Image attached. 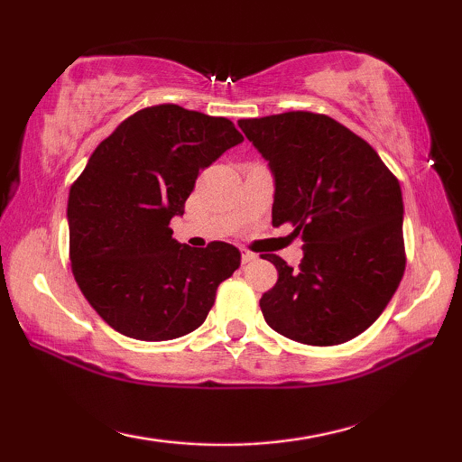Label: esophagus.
I'll use <instances>...</instances> for the list:
<instances>
[{
    "instance_id": "obj_1",
    "label": "esophagus",
    "mask_w": 462,
    "mask_h": 462,
    "mask_svg": "<svg viewBox=\"0 0 462 462\" xmlns=\"http://www.w3.org/2000/svg\"><path fill=\"white\" fill-rule=\"evenodd\" d=\"M256 261V254L254 253H248V250H242V263H253Z\"/></svg>"
}]
</instances>
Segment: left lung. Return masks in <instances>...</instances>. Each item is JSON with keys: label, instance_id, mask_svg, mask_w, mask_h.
<instances>
[{"label": "left lung", "instance_id": "obj_1", "mask_svg": "<svg viewBox=\"0 0 462 462\" xmlns=\"http://www.w3.org/2000/svg\"><path fill=\"white\" fill-rule=\"evenodd\" d=\"M275 177L273 226L301 234L300 269L279 271L261 310L273 330L311 346L363 334L405 271L403 199L374 148L330 116L285 112L238 120Z\"/></svg>", "mask_w": 462, "mask_h": 462}]
</instances>
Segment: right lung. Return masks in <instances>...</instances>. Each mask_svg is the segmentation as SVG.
Returning <instances> with one entry per match:
<instances>
[{
    "label": "right lung",
    "instance_id": "1",
    "mask_svg": "<svg viewBox=\"0 0 462 462\" xmlns=\"http://www.w3.org/2000/svg\"><path fill=\"white\" fill-rule=\"evenodd\" d=\"M242 140L228 118L162 104L132 114L89 156L69 193V256L85 300L116 332L161 342L206 322L240 250L179 245L169 224L199 171Z\"/></svg>",
    "mask_w": 462,
    "mask_h": 462
}]
</instances>
